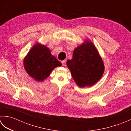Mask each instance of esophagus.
I'll list each match as a JSON object with an SVG mask.
<instances>
[{"mask_svg": "<svg viewBox=\"0 0 131 131\" xmlns=\"http://www.w3.org/2000/svg\"><path fill=\"white\" fill-rule=\"evenodd\" d=\"M62 66H65L66 65V61H65V60L62 61Z\"/></svg>", "mask_w": 131, "mask_h": 131, "instance_id": "esophagus-1", "label": "esophagus"}]
</instances>
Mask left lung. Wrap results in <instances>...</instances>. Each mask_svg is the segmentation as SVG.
Segmentation results:
<instances>
[{"label": "left lung", "instance_id": "left-lung-1", "mask_svg": "<svg viewBox=\"0 0 131 131\" xmlns=\"http://www.w3.org/2000/svg\"><path fill=\"white\" fill-rule=\"evenodd\" d=\"M66 63L80 88L94 85L101 78L104 70L103 60L96 47L88 40L74 50L72 59Z\"/></svg>", "mask_w": 131, "mask_h": 131}]
</instances>
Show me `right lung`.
<instances>
[{
  "instance_id": "obj_1",
  "label": "right lung",
  "mask_w": 131,
  "mask_h": 131,
  "mask_svg": "<svg viewBox=\"0 0 131 131\" xmlns=\"http://www.w3.org/2000/svg\"><path fill=\"white\" fill-rule=\"evenodd\" d=\"M24 67L27 73L36 81H43L54 68L62 64L51 54L49 49L37 43L25 56Z\"/></svg>"
}]
</instances>
